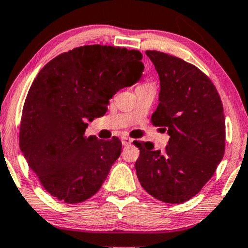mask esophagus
Wrapping results in <instances>:
<instances>
[{"mask_svg": "<svg viewBox=\"0 0 248 248\" xmlns=\"http://www.w3.org/2000/svg\"><path fill=\"white\" fill-rule=\"evenodd\" d=\"M121 142H123L124 146H127V145H130L132 142V139L128 138V137H123L121 138Z\"/></svg>", "mask_w": 248, "mask_h": 248, "instance_id": "1", "label": "esophagus"}]
</instances>
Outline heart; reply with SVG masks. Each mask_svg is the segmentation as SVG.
<instances>
[{"label": "heart", "mask_w": 248, "mask_h": 248, "mask_svg": "<svg viewBox=\"0 0 248 248\" xmlns=\"http://www.w3.org/2000/svg\"><path fill=\"white\" fill-rule=\"evenodd\" d=\"M151 84V83H144V84H141V85H139V86H145V85H149Z\"/></svg>", "instance_id": "1"}]
</instances>
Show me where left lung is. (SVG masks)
<instances>
[{
  "mask_svg": "<svg viewBox=\"0 0 248 248\" xmlns=\"http://www.w3.org/2000/svg\"><path fill=\"white\" fill-rule=\"evenodd\" d=\"M159 75L160 92L152 124L167 128L163 152L134 141L140 151L135 167L146 192L166 203H183L200 192L224 157V108L211 79L175 56L146 50Z\"/></svg>",
  "mask_w": 248,
  "mask_h": 248,
  "instance_id": "obj_1",
  "label": "left lung"
}]
</instances>
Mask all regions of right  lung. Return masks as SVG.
Wrapping results in <instances>:
<instances>
[{"instance_id": "add662e5", "label": "right lung", "mask_w": 248, "mask_h": 248, "mask_svg": "<svg viewBox=\"0 0 248 248\" xmlns=\"http://www.w3.org/2000/svg\"><path fill=\"white\" fill-rule=\"evenodd\" d=\"M138 50L88 45L58 55L30 86L20 124V149L50 195L79 203L95 194L120 156L121 141L86 138L101 104L140 78Z\"/></svg>"}]
</instances>
